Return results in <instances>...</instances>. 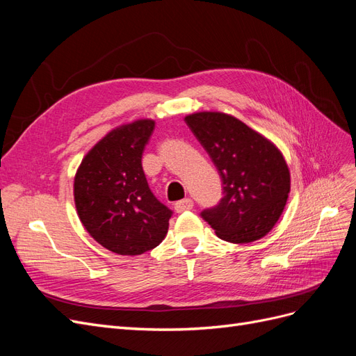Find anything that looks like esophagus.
I'll return each mask as SVG.
<instances>
[{
	"instance_id": "esophagus-1",
	"label": "esophagus",
	"mask_w": 356,
	"mask_h": 356,
	"mask_svg": "<svg viewBox=\"0 0 356 356\" xmlns=\"http://www.w3.org/2000/svg\"><path fill=\"white\" fill-rule=\"evenodd\" d=\"M192 207H193V202H192V200H191V198H185V200L177 201V202L175 204V209H176V211H177V213L189 211V210H192Z\"/></svg>"
}]
</instances>
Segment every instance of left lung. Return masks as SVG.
Listing matches in <instances>:
<instances>
[{"label":"left lung","instance_id":"8db88e82","mask_svg":"<svg viewBox=\"0 0 356 356\" xmlns=\"http://www.w3.org/2000/svg\"><path fill=\"white\" fill-rule=\"evenodd\" d=\"M185 121L223 183V198L204 210L202 219L227 243L247 244L268 235L290 193V170L280 149L223 112H195Z\"/></svg>","mask_w":356,"mask_h":356}]
</instances>
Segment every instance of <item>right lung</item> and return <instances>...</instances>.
<instances>
[{"label":"right lung","instance_id":"add662e5","mask_svg":"<svg viewBox=\"0 0 356 356\" xmlns=\"http://www.w3.org/2000/svg\"><path fill=\"white\" fill-rule=\"evenodd\" d=\"M154 120H137L111 130L90 149L74 180L79 220L112 253L139 256L163 243L171 210L147 186L143 149Z\"/></svg>","mask_w":356,"mask_h":356}]
</instances>
